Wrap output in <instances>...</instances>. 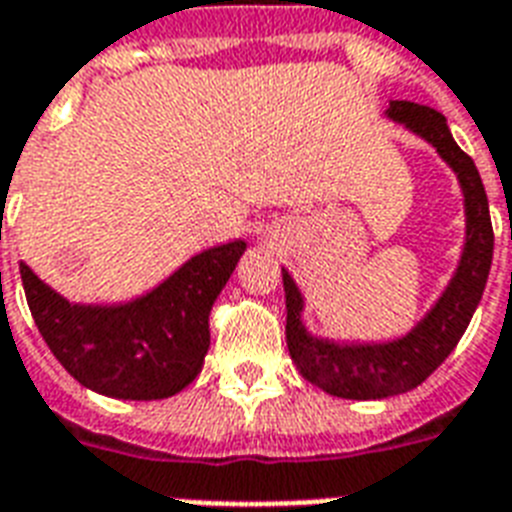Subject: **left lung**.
<instances>
[{
    "mask_svg": "<svg viewBox=\"0 0 512 512\" xmlns=\"http://www.w3.org/2000/svg\"><path fill=\"white\" fill-rule=\"evenodd\" d=\"M387 120L398 122L408 133L433 146L459 181L465 202V243L457 269L411 331L387 342H339L320 339L304 326V296L288 269H283L285 288V342L299 374L328 395L347 400H382L414 390L422 384L465 334L475 307L489 280L494 232H491L489 200L483 192L475 162L451 136L446 117L430 106L411 101H392Z\"/></svg>",
    "mask_w": 512,
    "mask_h": 512,
    "instance_id": "1",
    "label": "left lung"
}]
</instances>
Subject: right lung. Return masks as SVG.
I'll return each mask as SVG.
<instances>
[{
	"mask_svg": "<svg viewBox=\"0 0 512 512\" xmlns=\"http://www.w3.org/2000/svg\"><path fill=\"white\" fill-rule=\"evenodd\" d=\"M245 248V240L205 248L152 291L120 304L63 299L23 261L21 280L39 334L82 387L106 398L160 400L202 371L208 315Z\"/></svg>",
	"mask_w": 512,
	"mask_h": 512,
	"instance_id": "1",
	"label": "right lung"
}]
</instances>
